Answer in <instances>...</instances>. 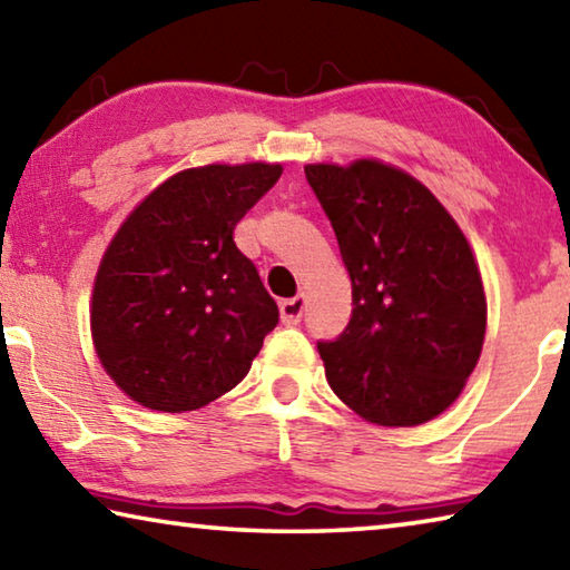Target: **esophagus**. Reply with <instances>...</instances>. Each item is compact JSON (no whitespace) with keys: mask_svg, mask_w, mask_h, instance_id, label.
<instances>
[{"mask_svg":"<svg viewBox=\"0 0 570 570\" xmlns=\"http://www.w3.org/2000/svg\"><path fill=\"white\" fill-rule=\"evenodd\" d=\"M304 306H306L304 294H298L294 298H286V302H282V306H278V312H282V322L286 326H294V324L302 322Z\"/></svg>","mask_w":570,"mask_h":570,"instance_id":"obj_1","label":"esophagus"}]
</instances>
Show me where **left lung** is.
<instances>
[{
    "label": "left lung",
    "instance_id": "obj_1",
    "mask_svg": "<svg viewBox=\"0 0 570 570\" xmlns=\"http://www.w3.org/2000/svg\"><path fill=\"white\" fill-rule=\"evenodd\" d=\"M352 282V320L320 342L326 380L380 428L435 420L465 390L485 342L488 302L458 220L392 163H308Z\"/></svg>",
    "mask_w": 570,
    "mask_h": 570
}]
</instances>
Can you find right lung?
I'll list each match as a JSON object with an SVG mask.
<instances>
[{
    "instance_id": "1",
    "label": "right lung",
    "mask_w": 570,
    "mask_h": 570,
    "mask_svg": "<svg viewBox=\"0 0 570 570\" xmlns=\"http://www.w3.org/2000/svg\"><path fill=\"white\" fill-rule=\"evenodd\" d=\"M282 163H210L163 180L100 258L90 334L108 377L156 412L206 407L246 377L276 302L234 228Z\"/></svg>"
}]
</instances>
